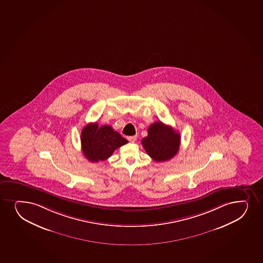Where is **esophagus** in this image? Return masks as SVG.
I'll list each match as a JSON object with an SVG mask.
<instances>
[{
	"label": "esophagus",
	"instance_id": "34e87169",
	"mask_svg": "<svg viewBox=\"0 0 263 263\" xmlns=\"http://www.w3.org/2000/svg\"><path fill=\"white\" fill-rule=\"evenodd\" d=\"M127 139L130 141V142H134L137 139V136H128L127 137Z\"/></svg>",
	"mask_w": 263,
	"mask_h": 263
}]
</instances>
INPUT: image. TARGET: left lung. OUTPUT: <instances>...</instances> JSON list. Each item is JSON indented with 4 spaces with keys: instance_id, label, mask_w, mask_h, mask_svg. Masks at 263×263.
<instances>
[{
    "instance_id": "1",
    "label": "left lung",
    "mask_w": 263,
    "mask_h": 263,
    "mask_svg": "<svg viewBox=\"0 0 263 263\" xmlns=\"http://www.w3.org/2000/svg\"><path fill=\"white\" fill-rule=\"evenodd\" d=\"M148 135L142 139L143 147L157 162L172 159L180 148V133L162 122H155L148 128Z\"/></svg>"
}]
</instances>
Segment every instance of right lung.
Here are the masks:
<instances>
[{"instance_id":"add662e5","label":"right lung","mask_w":263,"mask_h":263,"mask_svg":"<svg viewBox=\"0 0 263 263\" xmlns=\"http://www.w3.org/2000/svg\"><path fill=\"white\" fill-rule=\"evenodd\" d=\"M81 142L85 157L91 162H98L109 159L116 149L127 144L128 140L109 125L99 127L97 123H90L82 129Z\"/></svg>"}]
</instances>
